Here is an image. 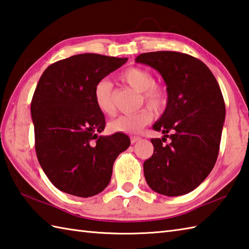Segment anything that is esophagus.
I'll use <instances>...</instances> for the list:
<instances>
[{
    "label": "esophagus",
    "mask_w": 249,
    "mask_h": 249,
    "mask_svg": "<svg viewBox=\"0 0 249 249\" xmlns=\"http://www.w3.org/2000/svg\"><path fill=\"white\" fill-rule=\"evenodd\" d=\"M141 138H139V136H131V143L132 144H135L136 142L140 141Z\"/></svg>",
    "instance_id": "1"
}]
</instances>
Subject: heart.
<instances>
[{
    "label": "heart",
    "mask_w": 249,
    "mask_h": 249,
    "mask_svg": "<svg viewBox=\"0 0 249 249\" xmlns=\"http://www.w3.org/2000/svg\"><path fill=\"white\" fill-rule=\"evenodd\" d=\"M120 79L128 84L131 88L142 93L144 103L156 113L165 108L167 104V92L162 86L155 84V77L148 70L142 68H130L120 75ZM93 100L98 109L103 115L114 114L115 104L113 96V85L107 79H102L95 85ZM153 119V113L149 108H143L138 113L124 115L111 120L108 129L115 133L133 134L138 133Z\"/></svg>",
    "instance_id": "obj_1"
}]
</instances>
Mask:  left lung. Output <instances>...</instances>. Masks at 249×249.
Wrapping results in <instances>:
<instances>
[{
  "mask_svg": "<svg viewBox=\"0 0 249 249\" xmlns=\"http://www.w3.org/2000/svg\"><path fill=\"white\" fill-rule=\"evenodd\" d=\"M135 62L158 71L167 91L166 108L153 126L164 138L150 140L154 155L144 162L146 181L160 195H186L216 163L226 117L220 87L211 70L187 53H146ZM165 137L171 139L169 144H163Z\"/></svg>",
  "mask_w": 249,
  "mask_h": 249,
  "instance_id": "obj_1",
  "label": "left lung"
}]
</instances>
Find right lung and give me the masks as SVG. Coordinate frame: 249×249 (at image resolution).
<instances>
[{
  "label": "right lung",
  "mask_w": 249,
  "mask_h": 249,
  "mask_svg": "<svg viewBox=\"0 0 249 249\" xmlns=\"http://www.w3.org/2000/svg\"><path fill=\"white\" fill-rule=\"evenodd\" d=\"M126 61L75 54L49 65L40 76L31 102L35 150L48 179L65 194L89 197L102 192L116 158L130 146L124 133L98 135L105 117L93 100L98 82Z\"/></svg>",
  "instance_id": "add662e5"
}]
</instances>
